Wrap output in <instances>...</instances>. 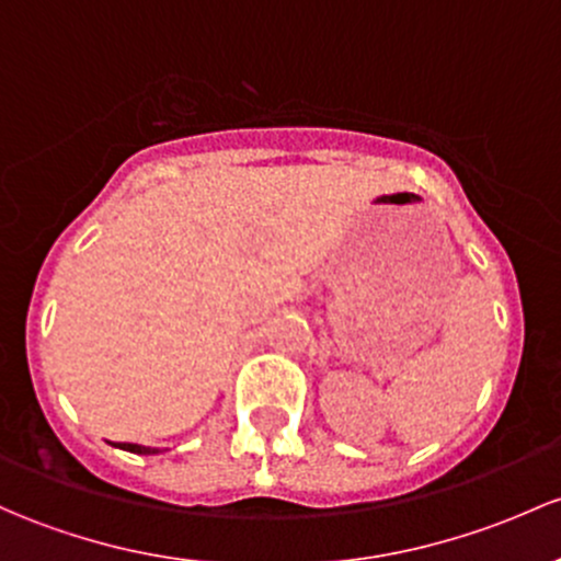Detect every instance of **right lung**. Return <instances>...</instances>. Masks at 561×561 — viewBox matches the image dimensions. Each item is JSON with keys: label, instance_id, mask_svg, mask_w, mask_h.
<instances>
[{"label": "right lung", "instance_id": "add662e5", "mask_svg": "<svg viewBox=\"0 0 561 561\" xmlns=\"http://www.w3.org/2000/svg\"><path fill=\"white\" fill-rule=\"evenodd\" d=\"M115 446H121V449L134 451V454H158V449H150V446H139V444H115Z\"/></svg>", "mask_w": 561, "mask_h": 561}]
</instances>
